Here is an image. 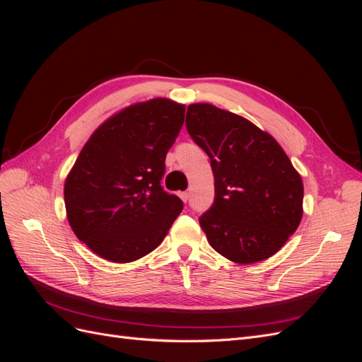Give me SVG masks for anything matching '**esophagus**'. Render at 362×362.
<instances>
[{
    "instance_id": "34e87169",
    "label": "esophagus",
    "mask_w": 362,
    "mask_h": 362,
    "mask_svg": "<svg viewBox=\"0 0 362 362\" xmlns=\"http://www.w3.org/2000/svg\"><path fill=\"white\" fill-rule=\"evenodd\" d=\"M180 198H181L184 202H187L189 198H190V193H189V192H181V193H180Z\"/></svg>"
}]
</instances>
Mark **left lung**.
Wrapping results in <instances>:
<instances>
[{"mask_svg": "<svg viewBox=\"0 0 362 362\" xmlns=\"http://www.w3.org/2000/svg\"><path fill=\"white\" fill-rule=\"evenodd\" d=\"M185 127L210 157L214 204L199 217L211 247L238 264L275 255L302 218L303 184L269 133L211 104H192Z\"/></svg>", "mask_w": 362, "mask_h": 362, "instance_id": "8db88e82", "label": "left lung"}]
</instances>
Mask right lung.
Returning a JSON list of instances; mask_svg holds the SVG:
<instances>
[{
  "mask_svg": "<svg viewBox=\"0 0 362 362\" xmlns=\"http://www.w3.org/2000/svg\"><path fill=\"white\" fill-rule=\"evenodd\" d=\"M184 113L166 98L137 103L107 119L83 146L64 181V205L72 231L96 255L113 262L148 255L182 211L161 178Z\"/></svg>",
  "mask_w": 362,
  "mask_h": 362,
  "instance_id": "right-lung-1",
  "label": "right lung"
}]
</instances>
